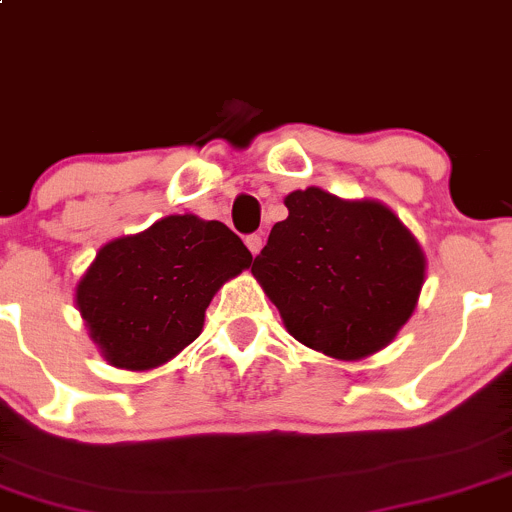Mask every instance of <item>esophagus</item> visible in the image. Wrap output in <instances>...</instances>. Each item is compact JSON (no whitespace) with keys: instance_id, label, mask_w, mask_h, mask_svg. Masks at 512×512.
<instances>
[{"instance_id":"34e87169","label":"esophagus","mask_w":512,"mask_h":512,"mask_svg":"<svg viewBox=\"0 0 512 512\" xmlns=\"http://www.w3.org/2000/svg\"><path fill=\"white\" fill-rule=\"evenodd\" d=\"M245 245L250 247L252 255H257V252L262 250V237H260V235H250V237H247V240H245Z\"/></svg>"}]
</instances>
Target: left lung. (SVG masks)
I'll list each match as a JSON object with an SVG mask.
<instances>
[{
    "mask_svg": "<svg viewBox=\"0 0 512 512\" xmlns=\"http://www.w3.org/2000/svg\"><path fill=\"white\" fill-rule=\"evenodd\" d=\"M252 275L287 332L335 360H362L398 337L418 307L428 260L388 205L320 187L285 197Z\"/></svg>",
    "mask_w": 512,
    "mask_h": 512,
    "instance_id": "8db88e82",
    "label": "left lung"
}]
</instances>
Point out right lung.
Instances as JSON below:
<instances>
[{
	"instance_id": "1",
	"label": "right lung",
	"mask_w": 512,
	"mask_h": 512,
	"mask_svg": "<svg viewBox=\"0 0 512 512\" xmlns=\"http://www.w3.org/2000/svg\"><path fill=\"white\" fill-rule=\"evenodd\" d=\"M250 265V250L227 225L167 215L99 247L74 302L109 365L155 370L200 337L212 297Z\"/></svg>"
}]
</instances>
